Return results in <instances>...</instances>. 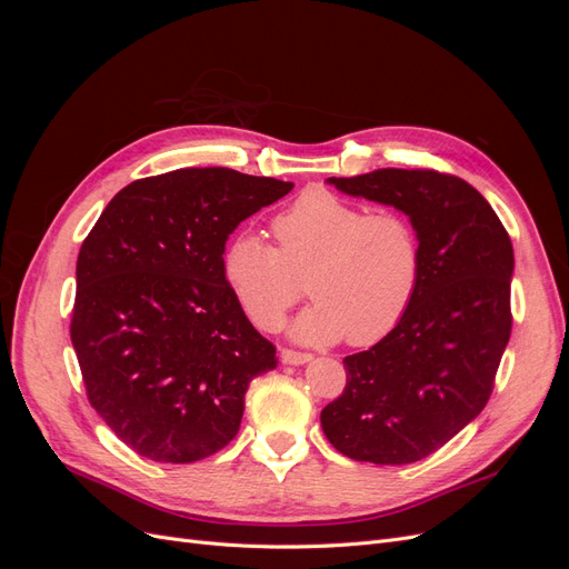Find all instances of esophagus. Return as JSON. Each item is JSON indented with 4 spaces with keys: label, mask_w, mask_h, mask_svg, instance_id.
Listing matches in <instances>:
<instances>
[{
    "label": "esophagus",
    "mask_w": 569,
    "mask_h": 569,
    "mask_svg": "<svg viewBox=\"0 0 569 569\" xmlns=\"http://www.w3.org/2000/svg\"><path fill=\"white\" fill-rule=\"evenodd\" d=\"M313 356L311 353H301V351H291V349H282V363L284 366H303L311 363Z\"/></svg>",
    "instance_id": "34e87169"
}]
</instances>
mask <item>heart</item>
<instances>
[{"label":"heart","instance_id":"b5f03b06","mask_svg":"<svg viewBox=\"0 0 569 569\" xmlns=\"http://www.w3.org/2000/svg\"><path fill=\"white\" fill-rule=\"evenodd\" d=\"M278 249L261 234L242 232L222 251V278L244 316L274 332L301 297L306 278L316 299L291 335L303 343L372 347L401 325L422 280V244L410 218L372 211L332 194L306 189L274 216Z\"/></svg>","mask_w":569,"mask_h":569}]
</instances>
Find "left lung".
<instances>
[{
    "instance_id": "8db88e82",
    "label": "left lung",
    "mask_w": 569,
    "mask_h": 569,
    "mask_svg": "<svg viewBox=\"0 0 569 569\" xmlns=\"http://www.w3.org/2000/svg\"><path fill=\"white\" fill-rule=\"evenodd\" d=\"M399 209L422 244L418 297L396 330L343 358L347 387L320 412L343 456L408 465L435 453L487 406L510 339V237L472 184L437 170L327 178Z\"/></svg>"
}]
</instances>
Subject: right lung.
Here are the masks:
<instances>
[{
	"mask_svg": "<svg viewBox=\"0 0 569 569\" xmlns=\"http://www.w3.org/2000/svg\"><path fill=\"white\" fill-rule=\"evenodd\" d=\"M291 187L232 168L170 170L120 189L84 237L71 341L92 408L142 458L226 449L249 382L278 366L222 278V251Z\"/></svg>",
	"mask_w": 569,
	"mask_h": 569,
	"instance_id": "1",
	"label": "right lung"
}]
</instances>
